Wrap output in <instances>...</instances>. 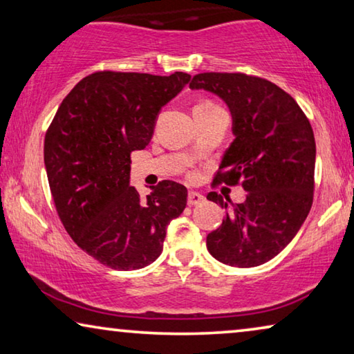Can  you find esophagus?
<instances>
[{"label":"esophagus","mask_w":354,"mask_h":354,"mask_svg":"<svg viewBox=\"0 0 354 354\" xmlns=\"http://www.w3.org/2000/svg\"><path fill=\"white\" fill-rule=\"evenodd\" d=\"M205 201V198L203 194H199V193H196V192H189L188 193V204L189 205H198V204H201V203H204Z\"/></svg>","instance_id":"esophagus-1"}]
</instances>
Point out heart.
Segmentation results:
<instances>
[{
	"label": "heart",
	"mask_w": 354,
	"mask_h": 354,
	"mask_svg": "<svg viewBox=\"0 0 354 354\" xmlns=\"http://www.w3.org/2000/svg\"><path fill=\"white\" fill-rule=\"evenodd\" d=\"M207 107H215V104L212 101H203V102H199V104L194 109H207Z\"/></svg>",
	"instance_id": "heart-1"
}]
</instances>
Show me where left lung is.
Returning <instances> with one entry per match:
<instances>
[{"mask_svg":"<svg viewBox=\"0 0 354 354\" xmlns=\"http://www.w3.org/2000/svg\"><path fill=\"white\" fill-rule=\"evenodd\" d=\"M189 88L212 91L230 107L236 139L214 185H242L247 192V199L230 210V198L207 194L227 210L221 226L207 236V250L234 268L268 263L292 241L312 209L317 155L312 124L295 97L257 75L201 73Z\"/></svg>","mask_w":354,"mask_h":354,"instance_id":"obj_1","label":"left lung"}]
</instances>
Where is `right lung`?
<instances>
[{
    "label": "right lung",
    "mask_w": 354,
    "mask_h": 354,
    "mask_svg": "<svg viewBox=\"0 0 354 354\" xmlns=\"http://www.w3.org/2000/svg\"><path fill=\"white\" fill-rule=\"evenodd\" d=\"M192 75L97 71L64 97L44 140L57 214L101 264L136 270L162 252L166 227L187 207L183 185L161 180L147 199L129 187L131 153L149 145L161 107Z\"/></svg>",
    "instance_id": "1"
}]
</instances>
